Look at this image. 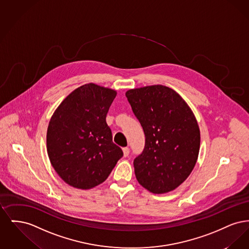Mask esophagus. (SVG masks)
Returning a JSON list of instances; mask_svg holds the SVG:
<instances>
[{
  "mask_svg": "<svg viewBox=\"0 0 249 249\" xmlns=\"http://www.w3.org/2000/svg\"><path fill=\"white\" fill-rule=\"evenodd\" d=\"M123 154H124V157H128L130 154V148L129 147H123Z\"/></svg>",
  "mask_w": 249,
  "mask_h": 249,
  "instance_id": "34e87169",
  "label": "esophagus"
}]
</instances>
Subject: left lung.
<instances>
[{"mask_svg": "<svg viewBox=\"0 0 249 249\" xmlns=\"http://www.w3.org/2000/svg\"><path fill=\"white\" fill-rule=\"evenodd\" d=\"M145 136L133 160L144 189L161 194L177 189L192 172L200 150V130L192 111L174 89L155 85L126 92Z\"/></svg>", "mask_w": 249, "mask_h": 249, "instance_id": "obj_1", "label": "left lung"}]
</instances>
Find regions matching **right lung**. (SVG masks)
<instances>
[{"label": "right lung", "mask_w": 249, "mask_h": 249, "mask_svg": "<svg viewBox=\"0 0 249 249\" xmlns=\"http://www.w3.org/2000/svg\"><path fill=\"white\" fill-rule=\"evenodd\" d=\"M116 95L95 84L84 85L63 100L49 121L50 162L73 188L89 190L102 184L123 157L106 120Z\"/></svg>", "instance_id": "obj_1"}]
</instances>
